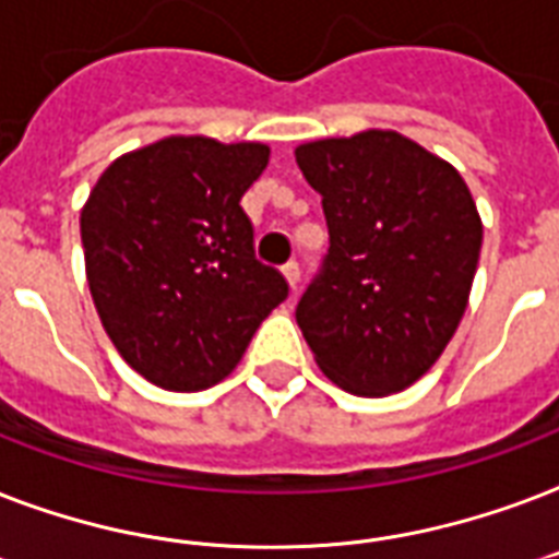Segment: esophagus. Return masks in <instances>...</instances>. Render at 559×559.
I'll use <instances>...</instances> for the list:
<instances>
[{"label":"esophagus","instance_id":"obj_1","mask_svg":"<svg viewBox=\"0 0 559 559\" xmlns=\"http://www.w3.org/2000/svg\"><path fill=\"white\" fill-rule=\"evenodd\" d=\"M284 278H287V284H289V289H293V293H296L298 289V281H301V270H298V263L296 261H289V263H284Z\"/></svg>","mask_w":559,"mask_h":559}]
</instances>
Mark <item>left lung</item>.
<instances>
[{
  "label": "left lung",
  "mask_w": 559,
  "mask_h": 559,
  "mask_svg": "<svg viewBox=\"0 0 559 559\" xmlns=\"http://www.w3.org/2000/svg\"><path fill=\"white\" fill-rule=\"evenodd\" d=\"M322 193L331 249L296 307L316 366L385 397L438 362L469 301L481 217L450 162L394 130L296 147Z\"/></svg>",
  "instance_id": "8db88e82"
}]
</instances>
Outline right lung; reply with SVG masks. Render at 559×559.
<instances>
[{
  "instance_id": "right-lung-1",
  "label": "right lung",
  "mask_w": 559,
  "mask_h": 559,
  "mask_svg": "<svg viewBox=\"0 0 559 559\" xmlns=\"http://www.w3.org/2000/svg\"><path fill=\"white\" fill-rule=\"evenodd\" d=\"M270 165L261 142L168 135L118 156L81 211L86 281L104 331L165 391H202L235 371L287 298L254 258L240 197Z\"/></svg>"
}]
</instances>
